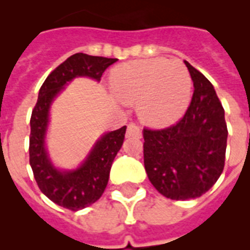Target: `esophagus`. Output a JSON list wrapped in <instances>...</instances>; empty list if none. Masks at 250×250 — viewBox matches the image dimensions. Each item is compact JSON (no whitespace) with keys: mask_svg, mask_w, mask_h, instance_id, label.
<instances>
[{"mask_svg":"<svg viewBox=\"0 0 250 250\" xmlns=\"http://www.w3.org/2000/svg\"><path fill=\"white\" fill-rule=\"evenodd\" d=\"M127 137H141V129L136 123H129L127 127V132H125Z\"/></svg>","mask_w":250,"mask_h":250,"instance_id":"obj_1","label":"esophagus"}]
</instances>
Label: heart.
Masks as SVG:
<instances>
[{"label": "heart", "mask_w": 250, "mask_h": 250, "mask_svg": "<svg viewBox=\"0 0 250 250\" xmlns=\"http://www.w3.org/2000/svg\"><path fill=\"white\" fill-rule=\"evenodd\" d=\"M111 78L118 97L139 104L140 117L153 127L172 125L189 105L192 82L180 61H133L114 68Z\"/></svg>", "instance_id": "obj_1"}]
</instances>
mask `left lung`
<instances>
[{
  "instance_id": "8db88e82",
  "label": "left lung",
  "mask_w": 250,
  "mask_h": 250,
  "mask_svg": "<svg viewBox=\"0 0 250 250\" xmlns=\"http://www.w3.org/2000/svg\"><path fill=\"white\" fill-rule=\"evenodd\" d=\"M186 66L194 92L184 117L164 129L144 128V166L154 188L171 200L206 193L225 167L227 125L213 84Z\"/></svg>"
}]
</instances>
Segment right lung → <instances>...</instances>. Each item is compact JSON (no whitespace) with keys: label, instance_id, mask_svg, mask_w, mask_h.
Returning a JSON list of instances; mask_svg holds the SVG:
<instances>
[{"label":"right lung","instance_id":"add662e5","mask_svg":"<svg viewBox=\"0 0 250 250\" xmlns=\"http://www.w3.org/2000/svg\"><path fill=\"white\" fill-rule=\"evenodd\" d=\"M117 58L88 56L76 53L53 70L39 92V98L31 115L29 165L42 193L54 204L72 211L92 205L101 197L109 182L110 168L121 150L125 125L105 133L94 144L86 160L76 170L60 171L53 166L45 149L49 109L53 100L64 85L78 76H88L100 82L101 76Z\"/></svg>","mask_w":250,"mask_h":250}]
</instances>
